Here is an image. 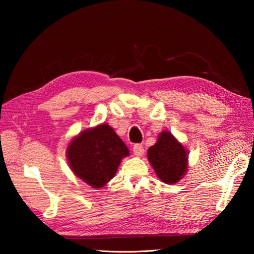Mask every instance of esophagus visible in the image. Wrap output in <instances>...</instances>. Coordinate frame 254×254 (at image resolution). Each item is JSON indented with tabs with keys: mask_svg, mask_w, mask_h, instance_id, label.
<instances>
[{
	"mask_svg": "<svg viewBox=\"0 0 254 254\" xmlns=\"http://www.w3.org/2000/svg\"><path fill=\"white\" fill-rule=\"evenodd\" d=\"M133 153L135 156H137V157H139V156H142L144 154V147L142 144H135L133 146Z\"/></svg>",
	"mask_w": 254,
	"mask_h": 254,
	"instance_id": "obj_1",
	"label": "esophagus"
}]
</instances>
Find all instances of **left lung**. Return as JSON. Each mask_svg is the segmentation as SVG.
Returning a JSON list of instances; mask_svg holds the SVG:
<instances>
[{
	"label": "left lung",
	"mask_w": 254,
	"mask_h": 254,
	"mask_svg": "<svg viewBox=\"0 0 254 254\" xmlns=\"http://www.w3.org/2000/svg\"><path fill=\"white\" fill-rule=\"evenodd\" d=\"M147 157L159 179L172 185L179 181L188 168V153L170 132L159 134L157 143L148 148Z\"/></svg>",
	"instance_id": "1"
}]
</instances>
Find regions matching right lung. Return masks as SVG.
Returning a JSON list of instances; mask_svg holds the SVG:
<instances>
[{"instance_id":"right-lung-1","label":"right lung","mask_w":254,"mask_h":254,"mask_svg":"<svg viewBox=\"0 0 254 254\" xmlns=\"http://www.w3.org/2000/svg\"><path fill=\"white\" fill-rule=\"evenodd\" d=\"M128 149L108 124L86 130L67 147L71 169L80 179L94 188L104 187L118 170Z\"/></svg>"}]
</instances>
